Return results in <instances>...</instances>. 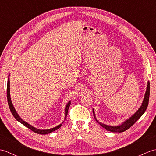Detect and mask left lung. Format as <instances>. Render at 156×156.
<instances>
[{
  "label": "left lung",
  "mask_w": 156,
  "mask_h": 156,
  "mask_svg": "<svg viewBox=\"0 0 156 156\" xmlns=\"http://www.w3.org/2000/svg\"><path fill=\"white\" fill-rule=\"evenodd\" d=\"M150 82H148L147 90H146V92H145V97H144L143 103H142L141 107L138 109V111L135 112V113L133 116H132L131 117L127 119V121H125L123 123L121 124V125L112 127V126H109V125L102 124V122H99L97 119H96L94 111V109H92V112H93V115H94L95 120L98 122L99 125L102 126L103 128H105L106 130L111 131V132H114V133H121V132H123L126 130H127L129 128H130L132 125H134L135 122H136L138 119L141 117L142 115H143L145 112V111H146L147 107L148 106L149 98H150Z\"/></svg>",
  "instance_id": "obj_1"
}]
</instances>
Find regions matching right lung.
Masks as SVG:
<instances>
[{"label":"right lung","mask_w":156,"mask_h":156,"mask_svg":"<svg viewBox=\"0 0 156 156\" xmlns=\"http://www.w3.org/2000/svg\"><path fill=\"white\" fill-rule=\"evenodd\" d=\"M6 94H7V101H8L9 107L10 110H11V111L12 112V115L14 116V117L19 122H21V123H22L23 125H25V127H27L29 129H31V131L35 132V133H38V134H41V135L48 134L49 133H51V132H53V131L57 130V129H58L62 126V123L60 124V125H59L58 126H57V127H55L54 128H52V129H45V130H41V129H36V128L34 127L31 125L28 124L27 122H26L25 121L22 120V119H21V117H20L19 116V115L17 114V112H16L15 109L14 107H13V105L12 104L11 100V96H10V81H9V78H8L7 90H6ZM69 106H70V101H69L68 103L67 104V105H66V108H65V119L66 118V116H67V115H68V109H69Z\"/></svg>","instance_id":"1"}]
</instances>
